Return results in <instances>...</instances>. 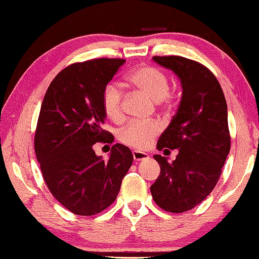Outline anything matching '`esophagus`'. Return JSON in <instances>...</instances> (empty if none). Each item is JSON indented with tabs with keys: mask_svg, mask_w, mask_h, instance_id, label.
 <instances>
[{
	"mask_svg": "<svg viewBox=\"0 0 259 259\" xmlns=\"http://www.w3.org/2000/svg\"><path fill=\"white\" fill-rule=\"evenodd\" d=\"M133 157H134V160H136V162H140V160L147 159L148 154L145 153V152H140V151H134Z\"/></svg>",
	"mask_w": 259,
	"mask_h": 259,
	"instance_id": "1",
	"label": "esophagus"
}]
</instances>
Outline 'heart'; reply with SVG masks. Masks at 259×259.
Instances as JSON below:
<instances>
[{
	"instance_id": "obj_1",
	"label": "heart",
	"mask_w": 259,
	"mask_h": 259,
	"mask_svg": "<svg viewBox=\"0 0 259 259\" xmlns=\"http://www.w3.org/2000/svg\"><path fill=\"white\" fill-rule=\"evenodd\" d=\"M127 84L141 92L142 95L150 99L152 102H165L169 99V80L162 70L153 67H140L133 70L127 76ZM120 89L115 84H107L102 91V107L106 115L113 121H120L123 119V107H121ZM159 132L157 124H126L118 134V139L126 146L142 150L150 145L151 140Z\"/></svg>"
}]
</instances>
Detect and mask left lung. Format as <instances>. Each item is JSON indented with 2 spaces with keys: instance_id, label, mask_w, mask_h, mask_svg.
Instances as JSON below:
<instances>
[{
  "instance_id": "1",
  "label": "left lung",
  "mask_w": 259,
  "mask_h": 259,
  "mask_svg": "<svg viewBox=\"0 0 259 259\" xmlns=\"http://www.w3.org/2000/svg\"><path fill=\"white\" fill-rule=\"evenodd\" d=\"M180 80L181 100L157 150H177L171 163L154 154L160 173L151 186L154 202L171 213H181L201 203L212 192L230 151L228 106L221 84L204 65L179 56L152 58Z\"/></svg>"
}]
</instances>
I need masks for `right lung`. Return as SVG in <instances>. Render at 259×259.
<instances>
[{
	"mask_svg": "<svg viewBox=\"0 0 259 259\" xmlns=\"http://www.w3.org/2000/svg\"><path fill=\"white\" fill-rule=\"evenodd\" d=\"M125 59L101 58L75 63L57 74L45 94L35 153L47 187L59 203L78 215H94L111 206L133 164L121 144L108 159L97 156L96 142H113L103 130L102 91Z\"/></svg>",
	"mask_w": 259,
	"mask_h": 259,
	"instance_id": "1",
	"label": "right lung"
}]
</instances>
